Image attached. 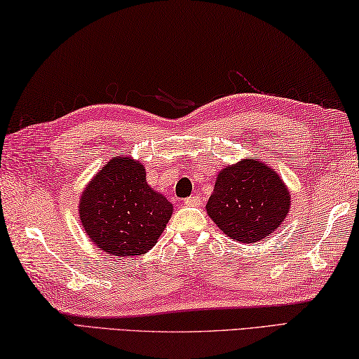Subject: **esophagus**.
I'll return each instance as SVG.
<instances>
[{"label": "esophagus", "instance_id": "34e87169", "mask_svg": "<svg viewBox=\"0 0 359 359\" xmlns=\"http://www.w3.org/2000/svg\"><path fill=\"white\" fill-rule=\"evenodd\" d=\"M184 205H187V206H197V205H200V197L192 196L189 198H186L184 200Z\"/></svg>", "mask_w": 359, "mask_h": 359}]
</instances>
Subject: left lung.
<instances>
[{"label": "left lung", "instance_id": "obj_1", "mask_svg": "<svg viewBox=\"0 0 359 359\" xmlns=\"http://www.w3.org/2000/svg\"><path fill=\"white\" fill-rule=\"evenodd\" d=\"M292 196L284 180L260 159H243L217 173L206 215L236 243H259L287 217Z\"/></svg>", "mask_w": 359, "mask_h": 359}]
</instances>
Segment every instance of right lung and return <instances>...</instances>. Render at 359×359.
Instances as JSON below:
<instances>
[{
  "mask_svg": "<svg viewBox=\"0 0 359 359\" xmlns=\"http://www.w3.org/2000/svg\"><path fill=\"white\" fill-rule=\"evenodd\" d=\"M173 205L147 183V170L116 156L85 186L79 217L93 244L115 257L147 254L172 217Z\"/></svg>",
  "mask_w": 359,
  "mask_h": 359,
  "instance_id": "add662e5",
  "label": "right lung"
}]
</instances>
